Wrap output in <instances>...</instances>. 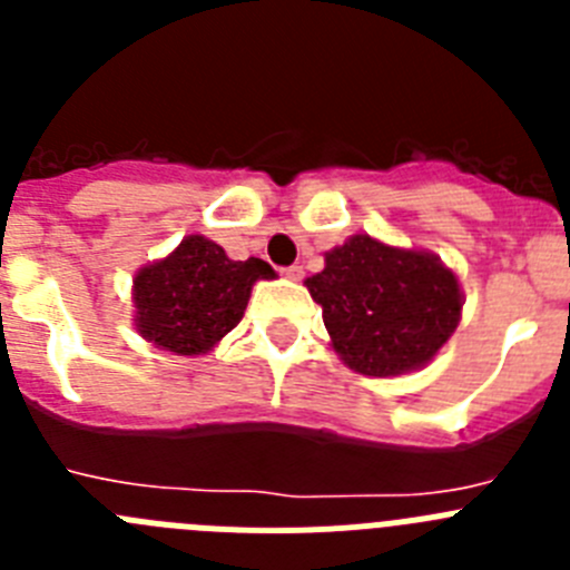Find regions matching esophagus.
Here are the masks:
<instances>
[{
    "mask_svg": "<svg viewBox=\"0 0 570 570\" xmlns=\"http://www.w3.org/2000/svg\"><path fill=\"white\" fill-rule=\"evenodd\" d=\"M282 274L288 276V279H302V276H305V268H302V265H291V268H285Z\"/></svg>",
    "mask_w": 570,
    "mask_h": 570,
    "instance_id": "1",
    "label": "esophagus"
}]
</instances>
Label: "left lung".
<instances>
[{
    "instance_id": "8db88e82",
    "label": "left lung",
    "mask_w": 570,
    "mask_h": 570,
    "mask_svg": "<svg viewBox=\"0 0 570 570\" xmlns=\"http://www.w3.org/2000/svg\"><path fill=\"white\" fill-rule=\"evenodd\" d=\"M305 285L322 305L334 351L365 376L422 367L460 322V282L434 254L365 234L325 254V271Z\"/></svg>"
}]
</instances>
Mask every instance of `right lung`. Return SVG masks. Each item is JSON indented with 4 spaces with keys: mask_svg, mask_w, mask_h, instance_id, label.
<instances>
[{
    "mask_svg": "<svg viewBox=\"0 0 570 570\" xmlns=\"http://www.w3.org/2000/svg\"><path fill=\"white\" fill-rule=\"evenodd\" d=\"M256 279H274L268 262H234L216 242L185 236L174 254L136 274V331L179 356L205 354L239 325Z\"/></svg>",
    "mask_w": 570,
    "mask_h": 570,
    "instance_id": "obj_1",
    "label": "right lung"
}]
</instances>
